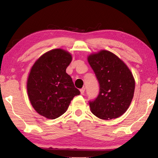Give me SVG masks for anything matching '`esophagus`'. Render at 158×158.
<instances>
[{"label": "esophagus", "instance_id": "esophagus-1", "mask_svg": "<svg viewBox=\"0 0 158 158\" xmlns=\"http://www.w3.org/2000/svg\"><path fill=\"white\" fill-rule=\"evenodd\" d=\"M80 92H81V95H84V93H85V88H82V89L80 90Z\"/></svg>", "mask_w": 158, "mask_h": 158}]
</instances>
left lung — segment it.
<instances>
[{"label": "left lung", "instance_id": "1", "mask_svg": "<svg viewBox=\"0 0 158 158\" xmlns=\"http://www.w3.org/2000/svg\"><path fill=\"white\" fill-rule=\"evenodd\" d=\"M100 84V92L89 101L92 113L104 120L116 118L129 107L135 92V81L131 71L120 58L102 50L88 57Z\"/></svg>", "mask_w": 158, "mask_h": 158}]
</instances>
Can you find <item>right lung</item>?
Segmentation results:
<instances>
[{"label":"right lung","mask_w":158,"mask_h":158,"mask_svg":"<svg viewBox=\"0 0 158 158\" xmlns=\"http://www.w3.org/2000/svg\"><path fill=\"white\" fill-rule=\"evenodd\" d=\"M72 61L69 52L56 49L44 53L34 63L27 81V92L33 107L49 119L67 111L71 100L80 94L66 68Z\"/></svg>","instance_id":"1"}]
</instances>
